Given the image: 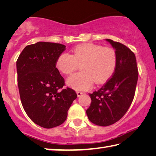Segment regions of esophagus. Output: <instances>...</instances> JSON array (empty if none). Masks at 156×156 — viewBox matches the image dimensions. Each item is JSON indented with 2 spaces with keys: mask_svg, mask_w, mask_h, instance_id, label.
<instances>
[{
  "mask_svg": "<svg viewBox=\"0 0 156 156\" xmlns=\"http://www.w3.org/2000/svg\"><path fill=\"white\" fill-rule=\"evenodd\" d=\"M76 94H77V96L79 97V96H80L81 95H83V92H80V91H77L76 92Z\"/></svg>",
  "mask_w": 156,
  "mask_h": 156,
  "instance_id": "esophagus-1",
  "label": "esophagus"
}]
</instances>
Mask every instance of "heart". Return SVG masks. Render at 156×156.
Wrapping results in <instances>:
<instances>
[{"label": "heart", "mask_w": 156, "mask_h": 156, "mask_svg": "<svg viewBox=\"0 0 156 156\" xmlns=\"http://www.w3.org/2000/svg\"><path fill=\"white\" fill-rule=\"evenodd\" d=\"M82 72L71 76L67 84L77 91L90 89L94 81L97 84L107 80L114 72L117 63L115 52L111 48L93 43L80 44L73 49V55L63 52L58 57L56 67L60 72L70 74L81 64Z\"/></svg>", "instance_id": "1"}]
</instances>
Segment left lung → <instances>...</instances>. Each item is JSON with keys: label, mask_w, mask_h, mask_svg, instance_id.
Here are the masks:
<instances>
[{"label": "left lung", "mask_w": 156, "mask_h": 156, "mask_svg": "<svg viewBox=\"0 0 156 156\" xmlns=\"http://www.w3.org/2000/svg\"><path fill=\"white\" fill-rule=\"evenodd\" d=\"M117 57L112 77L99 90L89 94L91 102L86 111L89 120L106 126L119 120L127 112L135 94L138 73L135 54L128 47L111 39Z\"/></svg>", "instance_id": "8db88e82"}]
</instances>
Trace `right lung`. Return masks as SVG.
Here are the masks:
<instances>
[{
  "instance_id": "right-lung-1",
  "label": "right lung",
  "mask_w": 156,
  "mask_h": 156,
  "mask_svg": "<svg viewBox=\"0 0 156 156\" xmlns=\"http://www.w3.org/2000/svg\"><path fill=\"white\" fill-rule=\"evenodd\" d=\"M65 48L60 43L38 42L26 46L16 62L23 107L29 118L43 128L51 129L64 122L77 98L72 89L61 90L65 80L56 62Z\"/></svg>"
}]
</instances>
